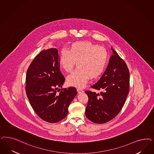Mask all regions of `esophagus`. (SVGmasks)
Masks as SVG:
<instances>
[{"mask_svg":"<svg viewBox=\"0 0 154 154\" xmlns=\"http://www.w3.org/2000/svg\"><path fill=\"white\" fill-rule=\"evenodd\" d=\"M77 91H78V94H81V93H83V92H84V91H83V90L80 89H77Z\"/></svg>","mask_w":154,"mask_h":154,"instance_id":"34e87169","label":"esophagus"}]
</instances>
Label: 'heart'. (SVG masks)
Segmentation results:
<instances>
[{
	"mask_svg": "<svg viewBox=\"0 0 154 154\" xmlns=\"http://www.w3.org/2000/svg\"><path fill=\"white\" fill-rule=\"evenodd\" d=\"M108 60V53L104 47L87 41L72 43L69 50L63 48L60 51L59 63L67 72L72 70L76 62L77 69L68 76L69 85L83 88L89 78L95 79L104 71Z\"/></svg>",
	"mask_w": 154,
	"mask_h": 154,
	"instance_id": "1",
	"label": "heart"
}]
</instances>
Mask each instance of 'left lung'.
<instances>
[{
    "label": "left lung",
    "mask_w": 154,
    "mask_h": 154,
    "mask_svg": "<svg viewBox=\"0 0 154 154\" xmlns=\"http://www.w3.org/2000/svg\"><path fill=\"white\" fill-rule=\"evenodd\" d=\"M113 54L99 80L91 87L100 93L85 91L88 96L85 115L96 124H104L119 114L129 94L130 74L127 65L112 48Z\"/></svg>",
    "instance_id": "1"
}]
</instances>
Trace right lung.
Segmentation results:
<instances>
[{
	"instance_id": "right-lung-1",
	"label": "right lung",
	"mask_w": 154,
	"mask_h": 154,
	"mask_svg": "<svg viewBox=\"0 0 154 154\" xmlns=\"http://www.w3.org/2000/svg\"><path fill=\"white\" fill-rule=\"evenodd\" d=\"M60 66L58 49L44 50L33 60L26 75L25 91L30 105L41 119L49 123L67 116L69 104L77 94L73 87L57 93L65 80Z\"/></svg>"
}]
</instances>
